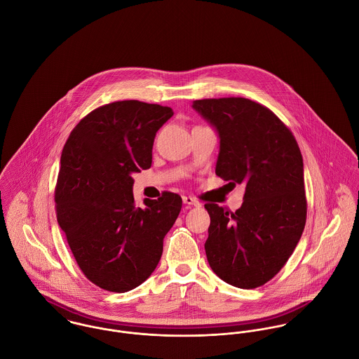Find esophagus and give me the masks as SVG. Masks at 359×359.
Listing matches in <instances>:
<instances>
[{
  "instance_id": "1",
  "label": "esophagus",
  "mask_w": 359,
  "mask_h": 359,
  "mask_svg": "<svg viewBox=\"0 0 359 359\" xmlns=\"http://www.w3.org/2000/svg\"><path fill=\"white\" fill-rule=\"evenodd\" d=\"M182 201H184V203H185V205H201V202H199V201H196V199H195V198H192V196H182Z\"/></svg>"
}]
</instances>
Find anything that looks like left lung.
I'll use <instances>...</instances> for the list:
<instances>
[{"instance_id": "left-lung-1", "label": "left lung", "mask_w": 359, "mask_h": 359, "mask_svg": "<svg viewBox=\"0 0 359 359\" xmlns=\"http://www.w3.org/2000/svg\"><path fill=\"white\" fill-rule=\"evenodd\" d=\"M192 106L218 133L215 174L228 185H246L235 212L205 203V256L224 282L256 289L283 268L304 231L303 156L292 131L259 103L231 97Z\"/></svg>"}]
</instances>
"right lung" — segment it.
Segmentation results:
<instances>
[{
  "label": "right lung",
  "instance_id": "1",
  "mask_svg": "<svg viewBox=\"0 0 359 359\" xmlns=\"http://www.w3.org/2000/svg\"><path fill=\"white\" fill-rule=\"evenodd\" d=\"M172 114L156 103H107L81 118L63 147L57 224L83 273L103 290L124 293L152 275L181 211L177 194L145 207L133 195L131 174L151 167L156 133Z\"/></svg>",
  "mask_w": 359,
  "mask_h": 359
}]
</instances>
